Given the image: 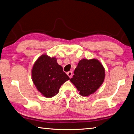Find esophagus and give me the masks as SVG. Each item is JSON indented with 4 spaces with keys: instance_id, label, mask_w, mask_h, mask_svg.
<instances>
[{
    "instance_id": "obj_1",
    "label": "esophagus",
    "mask_w": 134,
    "mask_h": 134,
    "mask_svg": "<svg viewBox=\"0 0 134 134\" xmlns=\"http://www.w3.org/2000/svg\"><path fill=\"white\" fill-rule=\"evenodd\" d=\"M67 74L68 75V76H69L70 78H71L72 75V71H68V72H67Z\"/></svg>"
}]
</instances>
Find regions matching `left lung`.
I'll use <instances>...</instances> for the list:
<instances>
[{
	"mask_svg": "<svg viewBox=\"0 0 134 134\" xmlns=\"http://www.w3.org/2000/svg\"><path fill=\"white\" fill-rule=\"evenodd\" d=\"M105 70L98 60H80L70 79L82 96H88L96 91L103 83Z\"/></svg>",
	"mask_w": 134,
	"mask_h": 134,
	"instance_id": "left-lung-1",
	"label": "left lung"
}]
</instances>
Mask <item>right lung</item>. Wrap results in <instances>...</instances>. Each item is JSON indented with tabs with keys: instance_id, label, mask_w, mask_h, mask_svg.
<instances>
[{
	"instance_id": "add662e5",
	"label": "right lung",
	"mask_w": 134,
	"mask_h": 134,
	"mask_svg": "<svg viewBox=\"0 0 134 134\" xmlns=\"http://www.w3.org/2000/svg\"><path fill=\"white\" fill-rule=\"evenodd\" d=\"M31 73L33 83L38 91L47 98L55 96L61 86L70 80L63 67L58 64L57 59L46 54L36 60Z\"/></svg>"
}]
</instances>
